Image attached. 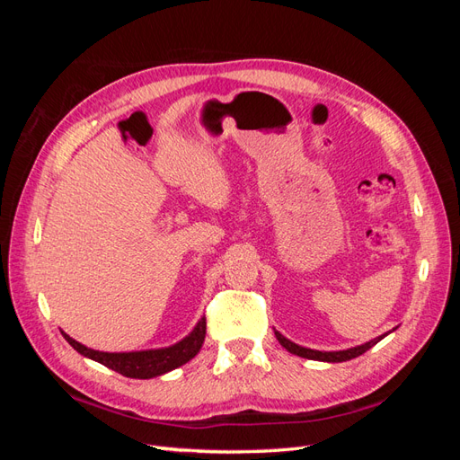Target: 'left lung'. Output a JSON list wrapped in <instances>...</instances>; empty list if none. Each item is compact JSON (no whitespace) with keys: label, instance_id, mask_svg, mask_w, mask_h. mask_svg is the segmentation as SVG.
Here are the masks:
<instances>
[{"label":"left lung","instance_id":"left-lung-1","mask_svg":"<svg viewBox=\"0 0 460 460\" xmlns=\"http://www.w3.org/2000/svg\"><path fill=\"white\" fill-rule=\"evenodd\" d=\"M274 336L276 340L280 341L282 347H286V349L289 353H294L297 357H303V358H311V360H323V363H343V360H351L358 355H363L365 351H368L370 347H374L376 343H378L380 340H384L387 333H384V336L380 338H374L363 345H357V347H351V349H343V351H316V349H307V347H301L294 341H289L288 338H284L280 332L274 330Z\"/></svg>","mask_w":460,"mask_h":460}]
</instances>
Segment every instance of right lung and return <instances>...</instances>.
Masks as SVG:
<instances>
[{
  "instance_id": "right-lung-1",
  "label": "right lung",
  "mask_w": 460,
  "mask_h": 460,
  "mask_svg": "<svg viewBox=\"0 0 460 460\" xmlns=\"http://www.w3.org/2000/svg\"><path fill=\"white\" fill-rule=\"evenodd\" d=\"M205 330L207 323L205 316L199 320L188 336L178 341L171 347H163V349H147V351H130V353H103V351H95L90 349V347L78 343L73 340L68 333L61 332L63 338L71 343L75 349L84 355L95 363H102L103 367L115 370L127 378H137V380H149L155 378V376L171 372L178 367L186 365L188 360L196 357L201 349V345L205 341Z\"/></svg>"
}]
</instances>
